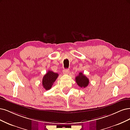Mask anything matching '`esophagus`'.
<instances>
[{"label":"esophagus","mask_w":130,"mask_h":130,"mask_svg":"<svg viewBox=\"0 0 130 130\" xmlns=\"http://www.w3.org/2000/svg\"><path fill=\"white\" fill-rule=\"evenodd\" d=\"M63 73L64 74H68L69 73V69H64L63 70Z\"/></svg>","instance_id":"1"}]
</instances>
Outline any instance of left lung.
<instances>
[{"mask_svg":"<svg viewBox=\"0 0 130 130\" xmlns=\"http://www.w3.org/2000/svg\"><path fill=\"white\" fill-rule=\"evenodd\" d=\"M75 81L79 87L83 88L87 87L89 83V79L81 72H80L79 75L76 77Z\"/></svg>","mask_w":130,"mask_h":130,"instance_id":"8db88e82","label":"left lung"}]
</instances>
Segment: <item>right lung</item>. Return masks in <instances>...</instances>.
<instances>
[{"instance_id": "right-lung-1", "label": "right lung", "mask_w": 130, "mask_h": 130, "mask_svg": "<svg viewBox=\"0 0 130 130\" xmlns=\"http://www.w3.org/2000/svg\"><path fill=\"white\" fill-rule=\"evenodd\" d=\"M58 76H59V74L57 73L49 70L44 75L42 78V86L44 89H45L46 90H50Z\"/></svg>"}]
</instances>
